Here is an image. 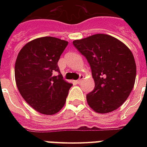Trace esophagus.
<instances>
[{
    "mask_svg": "<svg viewBox=\"0 0 147 147\" xmlns=\"http://www.w3.org/2000/svg\"><path fill=\"white\" fill-rule=\"evenodd\" d=\"M83 76H81L80 79H79V80H78L76 81V83H81V82H82V81H83Z\"/></svg>",
    "mask_w": 147,
    "mask_h": 147,
    "instance_id": "34e87169",
    "label": "esophagus"
}]
</instances>
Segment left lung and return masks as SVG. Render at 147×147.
<instances>
[{
  "mask_svg": "<svg viewBox=\"0 0 147 147\" xmlns=\"http://www.w3.org/2000/svg\"><path fill=\"white\" fill-rule=\"evenodd\" d=\"M72 43L91 67L95 86L86 95L90 107L98 113L116 110L135 85L136 64L131 51L120 40L105 34L74 40Z\"/></svg>",
  "mask_w": 147,
  "mask_h": 147,
  "instance_id": "obj_1",
  "label": "left lung"
}]
</instances>
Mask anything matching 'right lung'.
Wrapping results in <instances>:
<instances>
[{"mask_svg":"<svg viewBox=\"0 0 147 147\" xmlns=\"http://www.w3.org/2000/svg\"><path fill=\"white\" fill-rule=\"evenodd\" d=\"M68 42L42 37L27 42L15 64V79L21 96L34 109L53 115L64 107L71 83L63 79L57 62ZM55 72H59L55 76Z\"/></svg>","mask_w":147,"mask_h":147,"instance_id":"right-lung-1","label":"right lung"}]
</instances>
